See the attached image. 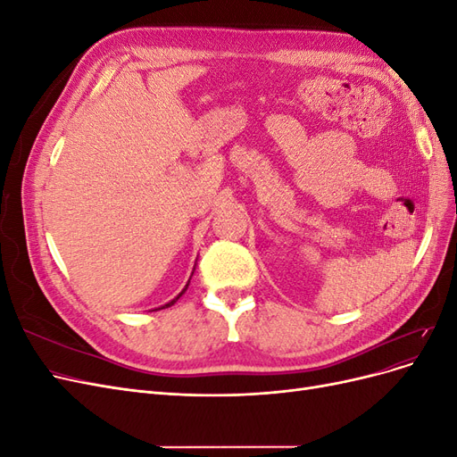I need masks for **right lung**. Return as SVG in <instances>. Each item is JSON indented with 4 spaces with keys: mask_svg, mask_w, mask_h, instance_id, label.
Here are the masks:
<instances>
[{
    "mask_svg": "<svg viewBox=\"0 0 457 457\" xmlns=\"http://www.w3.org/2000/svg\"><path fill=\"white\" fill-rule=\"evenodd\" d=\"M188 282H190V280H188ZM187 287H188V284H187V286H185V287H183V292H181V294H179V295H177V297H175V299H173V301H170V303H165V305H163V307H162V309H168V307H171V305H173V303H175V301H177V299H179V297H181V295H183V294H185V292H187Z\"/></svg>",
    "mask_w": 457,
    "mask_h": 457,
    "instance_id": "add662e5",
    "label": "right lung"
}]
</instances>
